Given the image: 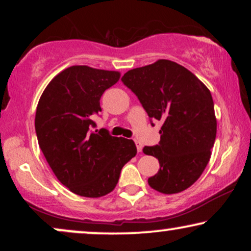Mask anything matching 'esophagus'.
<instances>
[{"instance_id":"obj_1","label":"esophagus","mask_w":251,"mask_h":251,"mask_svg":"<svg viewBox=\"0 0 251 251\" xmlns=\"http://www.w3.org/2000/svg\"><path fill=\"white\" fill-rule=\"evenodd\" d=\"M135 146H137V151H138V152H142V150H143V145H142V143L135 142Z\"/></svg>"}]
</instances>
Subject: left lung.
<instances>
[{"label":"left lung","mask_w":251,"mask_h":251,"mask_svg":"<svg viewBox=\"0 0 251 251\" xmlns=\"http://www.w3.org/2000/svg\"><path fill=\"white\" fill-rule=\"evenodd\" d=\"M122 81L149 117L162 123L159 144L143 149L160 165L149 185L165 195L190 188L208 165L217 132L209 88L185 67L164 59L128 71Z\"/></svg>","instance_id":"left-lung-1"}]
</instances>
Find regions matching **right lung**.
Instances as JSON below:
<instances>
[{"instance_id":"add662e5","label":"right lung","mask_w":251,"mask_h":251,"mask_svg":"<svg viewBox=\"0 0 251 251\" xmlns=\"http://www.w3.org/2000/svg\"><path fill=\"white\" fill-rule=\"evenodd\" d=\"M120 79L116 71L72 66L43 91L36 107L37 142L54 175L73 194L98 198L116 188L120 171L137 154L133 140L91 132L100 98Z\"/></svg>"}]
</instances>
